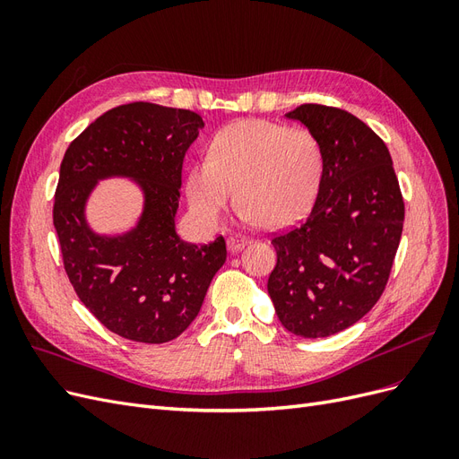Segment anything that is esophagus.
I'll list each match as a JSON object with an SVG mask.
<instances>
[{
  "label": "esophagus",
  "instance_id": "34e87169",
  "mask_svg": "<svg viewBox=\"0 0 459 459\" xmlns=\"http://www.w3.org/2000/svg\"><path fill=\"white\" fill-rule=\"evenodd\" d=\"M248 243H251V239L245 238V235L233 233V235H230V239H228V248H230L231 253H238V251H241L243 247H247Z\"/></svg>",
  "mask_w": 459,
  "mask_h": 459
}]
</instances>
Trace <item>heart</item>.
<instances>
[{"instance_id": "b5f03b06", "label": "heart", "mask_w": 459, "mask_h": 459, "mask_svg": "<svg viewBox=\"0 0 459 459\" xmlns=\"http://www.w3.org/2000/svg\"><path fill=\"white\" fill-rule=\"evenodd\" d=\"M322 176L324 151L310 130L247 118L212 137L208 159L191 166L186 191L204 221H216L238 189L243 221L281 228L310 211Z\"/></svg>"}]
</instances>
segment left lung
<instances>
[{
	"instance_id": "left-lung-1",
	"label": "left lung",
	"mask_w": 459,
	"mask_h": 459,
	"mask_svg": "<svg viewBox=\"0 0 459 459\" xmlns=\"http://www.w3.org/2000/svg\"><path fill=\"white\" fill-rule=\"evenodd\" d=\"M324 151L310 214L273 235L268 295L283 327L319 339L354 325L383 295L404 226L393 159L368 124L337 107L307 103L285 115Z\"/></svg>"
}]
</instances>
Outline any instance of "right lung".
I'll use <instances>...</instances> for the list:
<instances>
[{
  "instance_id": "right-lung-1",
  "label": "right lung",
  "mask_w": 459,
  "mask_h": 459,
  "mask_svg": "<svg viewBox=\"0 0 459 459\" xmlns=\"http://www.w3.org/2000/svg\"><path fill=\"white\" fill-rule=\"evenodd\" d=\"M204 126L186 108L135 101L107 110L68 145L55 189L53 226L78 299L117 335L160 344L197 317L226 262V241L178 238L176 212L186 151ZM126 175L146 195L138 226L124 236L93 234L85 201L100 178Z\"/></svg>"
}]
</instances>
